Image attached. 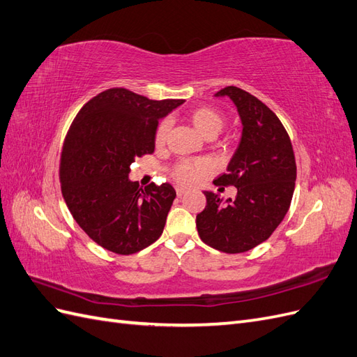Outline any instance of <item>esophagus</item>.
Returning a JSON list of instances; mask_svg holds the SVG:
<instances>
[{
    "mask_svg": "<svg viewBox=\"0 0 357 357\" xmlns=\"http://www.w3.org/2000/svg\"><path fill=\"white\" fill-rule=\"evenodd\" d=\"M176 192H177V195H178V197H181V195H183V193H185V192H186V188H181V186H177V188H176Z\"/></svg>",
    "mask_w": 357,
    "mask_h": 357,
    "instance_id": "34e87169",
    "label": "esophagus"
}]
</instances>
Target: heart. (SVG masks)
<instances>
[{
  "instance_id": "obj_1",
  "label": "heart",
  "mask_w": 357,
  "mask_h": 357,
  "mask_svg": "<svg viewBox=\"0 0 357 357\" xmlns=\"http://www.w3.org/2000/svg\"><path fill=\"white\" fill-rule=\"evenodd\" d=\"M189 121L193 123L198 131L204 137H214L218 135L222 128L226 123V117L222 112L213 109V107H198V109L189 112L188 114ZM171 122L169 119H164L160 121L153 134V143L158 149L164 147L167 144L168 134H169ZM208 165L207 162L202 159H180L174 165L169 168V176L172 180H176L178 185H192L193 181L201 178L205 172H207Z\"/></svg>"
}]
</instances>
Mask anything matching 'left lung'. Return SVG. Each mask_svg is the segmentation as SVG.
Listing matches in <instances>:
<instances>
[{"label":"left lung","instance_id":"1","mask_svg":"<svg viewBox=\"0 0 357 357\" xmlns=\"http://www.w3.org/2000/svg\"><path fill=\"white\" fill-rule=\"evenodd\" d=\"M228 95L243 122L241 143L228 171L215 186H235L236 197L226 201L204 192L207 204L197 215L199 238L223 253H244L266 241L282 223L295 190L296 162L290 137L277 114L261 100L236 86Z\"/></svg>","mask_w":357,"mask_h":357}]
</instances>
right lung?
I'll use <instances>...</instances> for the list:
<instances>
[{
	"instance_id": "right-lung-1",
	"label": "right lung",
	"mask_w": 357,
	"mask_h": 357,
	"mask_svg": "<svg viewBox=\"0 0 357 357\" xmlns=\"http://www.w3.org/2000/svg\"><path fill=\"white\" fill-rule=\"evenodd\" d=\"M183 102L113 88L74 117L61 152L62 197L74 220L105 250L134 255L162 235L174 188L150 183L143 189L128 174L135 158L155 152L159 119Z\"/></svg>"
}]
</instances>
